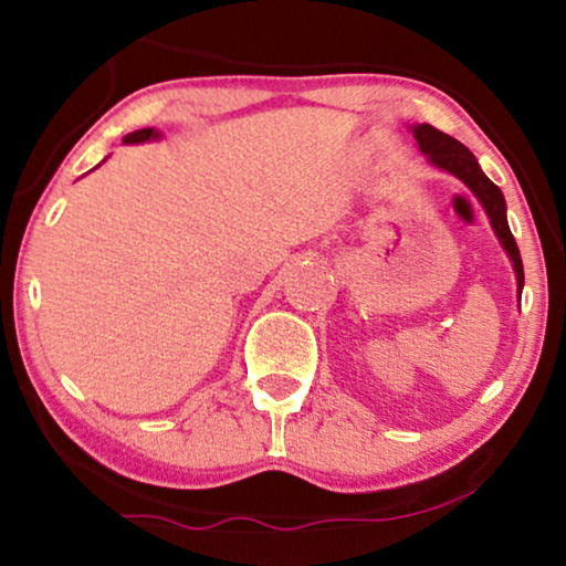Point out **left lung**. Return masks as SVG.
<instances>
[{"label": "left lung", "mask_w": 566, "mask_h": 566, "mask_svg": "<svg viewBox=\"0 0 566 566\" xmlns=\"http://www.w3.org/2000/svg\"><path fill=\"white\" fill-rule=\"evenodd\" d=\"M409 130H412L417 146H420V151L428 157L430 165L436 169H443L448 175H453L455 180H461L471 192H474L479 203H482L484 213L490 216L494 234L500 239L502 250L507 252L510 262H513L515 281H517V301H521L523 283H525L523 260L513 234H510L507 206H505V196H502V190L482 172V167H479L474 154H471L461 142H455L453 136L428 126V123H417V126H409Z\"/></svg>", "instance_id": "left-lung-1"}]
</instances>
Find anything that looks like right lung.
Returning <instances> with one entry per match:
<instances>
[{
	"instance_id": "1",
	"label": "right lung",
	"mask_w": 566,
	"mask_h": 566,
	"mask_svg": "<svg viewBox=\"0 0 566 566\" xmlns=\"http://www.w3.org/2000/svg\"><path fill=\"white\" fill-rule=\"evenodd\" d=\"M161 134L157 128H142V130H134V134H128L123 138V144H144V142H157Z\"/></svg>"
}]
</instances>
